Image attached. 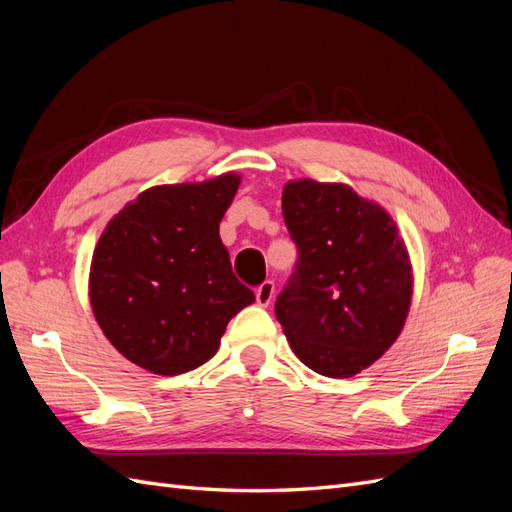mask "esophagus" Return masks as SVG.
I'll use <instances>...</instances> for the list:
<instances>
[{
	"label": "esophagus",
	"mask_w": 512,
	"mask_h": 512,
	"mask_svg": "<svg viewBox=\"0 0 512 512\" xmlns=\"http://www.w3.org/2000/svg\"><path fill=\"white\" fill-rule=\"evenodd\" d=\"M273 294H275V284H273L271 280L262 282V284L256 288V303H258L260 307H267V305H271V301H273Z\"/></svg>",
	"instance_id": "1"
}]
</instances>
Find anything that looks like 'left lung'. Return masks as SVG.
Wrapping results in <instances>:
<instances>
[{
    "instance_id": "left-lung-1",
    "label": "left lung",
    "mask_w": 512,
    "mask_h": 512,
    "mask_svg": "<svg viewBox=\"0 0 512 512\" xmlns=\"http://www.w3.org/2000/svg\"><path fill=\"white\" fill-rule=\"evenodd\" d=\"M282 213L299 254L275 299L290 348L316 374H359L393 346L406 322V245L389 213L342 183L290 181Z\"/></svg>"
}]
</instances>
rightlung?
<instances>
[{
	"label": "right lung",
	"instance_id": "add662e5",
	"mask_svg": "<svg viewBox=\"0 0 512 512\" xmlns=\"http://www.w3.org/2000/svg\"><path fill=\"white\" fill-rule=\"evenodd\" d=\"M237 188V175L151 188L108 222L96 245V320L126 359L153 374L207 363L230 318L254 303L220 239Z\"/></svg>",
	"mask_w": 512,
	"mask_h": 512
}]
</instances>
